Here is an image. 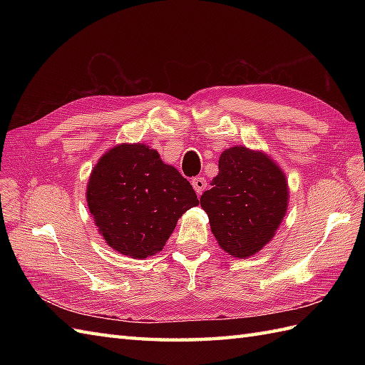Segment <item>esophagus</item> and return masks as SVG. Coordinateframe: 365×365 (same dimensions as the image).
Returning a JSON list of instances; mask_svg holds the SVG:
<instances>
[{"label":"esophagus","instance_id":"34e87169","mask_svg":"<svg viewBox=\"0 0 365 365\" xmlns=\"http://www.w3.org/2000/svg\"><path fill=\"white\" fill-rule=\"evenodd\" d=\"M191 183H192V187H195L197 195H202L204 190L207 188V180L204 177H195V178H192Z\"/></svg>","mask_w":365,"mask_h":365}]
</instances>
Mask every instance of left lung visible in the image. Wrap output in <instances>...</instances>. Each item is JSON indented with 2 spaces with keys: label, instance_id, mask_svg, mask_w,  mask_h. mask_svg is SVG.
Here are the masks:
<instances>
[{
  "label": "left lung",
  "instance_id": "obj_1",
  "mask_svg": "<svg viewBox=\"0 0 365 365\" xmlns=\"http://www.w3.org/2000/svg\"><path fill=\"white\" fill-rule=\"evenodd\" d=\"M200 207L221 250L238 259L259 252L281 226L289 205L285 174L268 155L235 145L220 157V173Z\"/></svg>",
  "mask_w": 365,
  "mask_h": 365
}]
</instances>
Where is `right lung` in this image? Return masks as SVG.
Returning <instances> with one entry per match:
<instances>
[{
    "label": "right lung",
    "instance_id": "1",
    "mask_svg": "<svg viewBox=\"0 0 365 365\" xmlns=\"http://www.w3.org/2000/svg\"><path fill=\"white\" fill-rule=\"evenodd\" d=\"M86 199L105 242L133 259L160 252L177 220L199 204L187 178L141 143L119 144L98 160Z\"/></svg>",
    "mask_w": 365,
    "mask_h": 365
}]
</instances>
